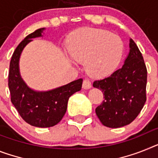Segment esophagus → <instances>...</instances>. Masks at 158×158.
I'll return each mask as SVG.
<instances>
[{"mask_svg":"<svg viewBox=\"0 0 158 158\" xmlns=\"http://www.w3.org/2000/svg\"><path fill=\"white\" fill-rule=\"evenodd\" d=\"M91 82L90 81L89 79H84L83 83V87L84 89H89L91 87Z\"/></svg>","mask_w":158,"mask_h":158,"instance_id":"34e87169","label":"esophagus"}]
</instances>
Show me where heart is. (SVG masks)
I'll use <instances>...</instances> for the list:
<instances>
[{"instance_id":"1","label":"heart","mask_w":158,"mask_h":158,"mask_svg":"<svg viewBox=\"0 0 158 158\" xmlns=\"http://www.w3.org/2000/svg\"><path fill=\"white\" fill-rule=\"evenodd\" d=\"M71 58L85 61L90 75L101 76L115 69L121 58L123 43L117 35L99 29H83L71 36L68 45Z\"/></svg>"}]
</instances>
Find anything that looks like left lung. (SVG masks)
<instances>
[{
    "mask_svg": "<svg viewBox=\"0 0 158 158\" xmlns=\"http://www.w3.org/2000/svg\"><path fill=\"white\" fill-rule=\"evenodd\" d=\"M129 48L120 68L93 83V87L99 88L104 95V100L95 108V113L108 128H120L132 123L146 101V66L132 39L129 41Z\"/></svg>",
    "mask_w": 158,
    "mask_h": 158,
    "instance_id": "1",
    "label": "left lung"
}]
</instances>
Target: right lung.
<instances>
[{"label": "right lung", "mask_w": 158, "mask_h": 158, "mask_svg": "<svg viewBox=\"0 0 158 158\" xmlns=\"http://www.w3.org/2000/svg\"><path fill=\"white\" fill-rule=\"evenodd\" d=\"M45 28L38 29L24 38L14 50L9 64V88L11 102L26 123L38 128L54 126L67 112L69 98L81 90L83 79L46 91H37L26 85L20 75L19 59L32 38L42 36Z\"/></svg>", "instance_id": "obj_1"}]
</instances>
